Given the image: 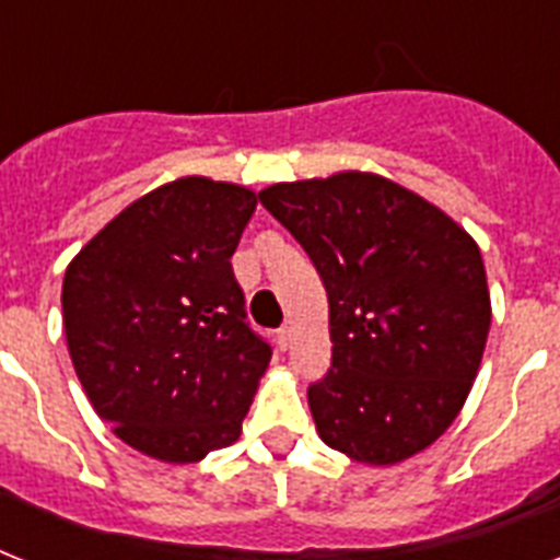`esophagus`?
<instances>
[{"label":"esophagus","mask_w":560,"mask_h":560,"mask_svg":"<svg viewBox=\"0 0 560 560\" xmlns=\"http://www.w3.org/2000/svg\"><path fill=\"white\" fill-rule=\"evenodd\" d=\"M290 342H293V328H281V331H279V349L288 351Z\"/></svg>","instance_id":"obj_1"}]
</instances>
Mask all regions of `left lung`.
<instances>
[{
	"label": "left lung",
	"mask_w": 560,
	"mask_h": 560,
	"mask_svg": "<svg viewBox=\"0 0 560 560\" xmlns=\"http://www.w3.org/2000/svg\"><path fill=\"white\" fill-rule=\"evenodd\" d=\"M258 197L328 293L331 369L307 389L319 439L381 468L430 447L459 416L491 328L477 241L369 171L276 183Z\"/></svg>",
	"instance_id": "8db88e82"
}]
</instances>
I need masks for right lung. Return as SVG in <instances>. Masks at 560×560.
<instances>
[{"instance_id": "add662e5", "label": "right lung", "mask_w": 560, "mask_h": 560, "mask_svg": "<svg viewBox=\"0 0 560 560\" xmlns=\"http://www.w3.org/2000/svg\"><path fill=\"white\" fill-rule=\"evenodd\" d=\"M255 191L179 177L118 211L63 276V331L86 398L168 465L237 442L270 346L246 325L232 253Z\"/></svg>"}]
</instances>
